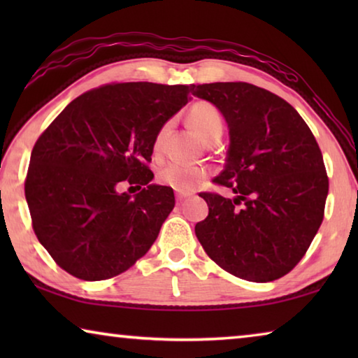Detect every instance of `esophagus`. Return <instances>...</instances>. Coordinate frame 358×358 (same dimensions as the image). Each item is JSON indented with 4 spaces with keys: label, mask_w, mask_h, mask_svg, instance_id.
Returning a JSON list of instances; mask_svg holds the SVG:
<instances>
[{
    "label": "esophagus",
    "mask_w": 358,
    "mask_h": 358,
    "mask_svg": "<svg viewBox=\"0 0 358 358\" xmlns=\"http://www.w3.org/2000/svg\"><path fill=\"white\" fill-rule=\"evenodd\" d=\"M191 196V192H177L175 194V197H177V201H185L186 197H189Z\"/></svg>",
    "instance_id": "1"
}]
</instances>
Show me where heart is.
Segmentation results:
<instances>
[{
  "label": "heart",
  "instance_id": "heart-1",
  "mask_svg": "<svg viewBox=\"0 0 358 358\" xmlns=\"http://www.w3.org/2000/svg\"><path fill=\"white\" fill-rule=\"evenodd\" d=\"M187 121L201 134L205 141H210L216 136L222 134L224 120L220 108L207 101H199L192 104L187 112ZM167 131V126H162L156 134L153 150L155 153H159L162 138ZM208 177V171L203 167L187 166L183 162H169L157 172V181L167 187H172L178 192H191Z\"/></svg>",
  "mask_w": 358,
  "mask_h": 358
}]
</instances>
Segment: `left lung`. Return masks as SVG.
<instances>
[{
    "mask_svg": "<svg viewBox=\"0 0 358 358\" xmlns=\"http://www.w3.org/2000/svg\"><path fill=\"white\" fill-rule=\"evenodd\" d=\"M220 108L230 132L226 167L213 180L235 199L201 192L208 216L196 235L211 260L246 281L268 282L300 262L324 220L329 177L299 112L246 82L192 85Z\"/></svg>",
    "mask_w": 358,
    "mask_h": 358,
    "instance_id": "obj_1",
    "label": "left lung"
}]
</instances>
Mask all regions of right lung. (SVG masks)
<instances>
[{
	"label": "right lung",
	"mask_w": 358,
	"mask_h": 358,
	"mask_svg": "<svg viewBox=\"0 0 358 358\" xmlns=\"http://www.w3.org/2000/svg\"><path fill=\"white\" fill-rule=\"evenodd\" d=\"M189 94L187 85H102L72 101L36 141L25 178L33 230L69 275L108 280L155 243L175 196L150 185L153 143ZM123 184L141 192L120 194Z\"/></svg>",
	"instance_id": "obj_1"
}]
</instances>
